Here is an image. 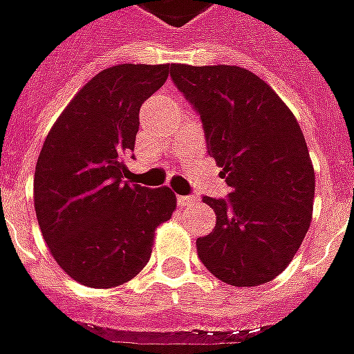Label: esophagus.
Returning <instances> with one entry per match:
<instances>
[{
	"label": "esophagus",
	"mask_w": 354,
	"mask_h": 354,
	"mask_svg": "<svg viewBox=\"0 0 354 354\" xmlns=\"http://www.w3.org/2000/svg\"><path fill=\"white\" fill-rule=\"evenodd\" d=\"M197 203V199L195 197H192V195H180L178 197V205L184 209V207H189V205H195Z\"/></svg>",
	"instance_id": "esophagus-1"
}]
</instances>
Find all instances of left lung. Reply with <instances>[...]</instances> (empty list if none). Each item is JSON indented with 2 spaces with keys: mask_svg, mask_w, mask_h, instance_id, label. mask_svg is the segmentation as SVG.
I'll return each instance as SVG.
<instances>
[{
  "mask_svg": "<svg viewBox=\"0 0 354 354\" xmlns=\"http://www.w3.org/2000/svg\"><path fill=\"white\" fill-rule=\"evenodd\" d=\"M199 117L207 149L232 187L203 197L216 226L197 237V254L218 280L253 288L286 270L305 239L315 169L297 118L263 78L241 66L170 65Z\"/></svg>",
  "mask_w": 354,
  "mask_h": 354,
  "instance_id": "obj_1",
  "label": "left lung"
}]
</instances>
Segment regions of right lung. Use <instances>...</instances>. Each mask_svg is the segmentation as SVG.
Segmentation results:
<instances>
[{"instance_id":"1","label":"right lung","mask_w":354,"mask_h":354,"mask_svg":"<svg viewBox=\"0 0 354 354\" xmlns=\"http://www.w3.org/2000/svg\"><path fill=\"white\" fill-rule=\"evenodd\" d=\"M169 65L111 66L95 74L51 126L34 172V209L53 259L82 286L117 288L149 263L155 230L176 195L128 184L140 107Z\"/></svg>"}]
</instances>
